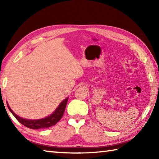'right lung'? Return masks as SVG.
Instances as JSON below:
<instances>
[{
  "mask_svg": "<svg viewBox=\"0 0 159 159\" xmlns=\"http://www.w3.org/2000/svg\"><path fill=\"white\" fill-rule=\"evenodd\" d=\"M69 98L64 99V100L61 102L60 105L57 107V108L55 110L52 114L48 116L41 118V119H36V120H31V119H26V118H23L14 113L8 105V103L7 102V107L10 111H11L13 116L16 118L19 122L21 124L24 125L26 127L31 128V129H41V128H47L51 127V126L55 125L59 120H60L62 116L64 114V110H65L67 101H68Z\"/></svg>",
  "mask_w": 159,
  "mask_h": 159,
  "instance_id": "add662e5",
  "label": "right lung"
}]
</instances>
